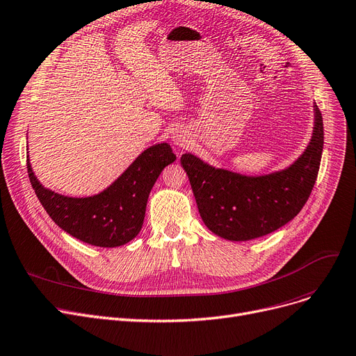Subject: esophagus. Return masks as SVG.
<instances>
[{
    "mask_svg": "<svg viewBox=\"0 0 356 356\" xmlns=\"http://www.w3.org/2000/svg\"><path fill=\"white\" fill-rule=\"evenodd\" d=\"M173 143L177 147H186L189 145V134L183 129H177L173 134Z\"/></svg>",
    "mask_w": 356,
    "mask_h": 356,
    "instance_id": "esophagus-1",
    "label": "esophagus"
}]
</instances>
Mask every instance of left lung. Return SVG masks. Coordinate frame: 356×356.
<instances>
[{
    "label": "left lung",
    "mask_w": 356,
    "mask_h": 356,
    "mask_svg": "<svg viewBox=\"0 0 356 356\" xmlns=\"http://www.w3.org/2000/svg\"><path fill=\"white\" fill-rule=\"evenodd\" d=\"M310 143L288 167L265 175H243L215 167L192 152L180 163L188 173L200 218L221 238L247 241L284 227L305 205L317 179L323 152V118L313 104Z\"/></svg>",
    "instance_id": "8db88e82"
}]
</instances>
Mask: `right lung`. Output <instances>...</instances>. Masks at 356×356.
Wrapping results in <instances>:
<instances>
[{
	"instance_id": "1",
	"label": "right lung",
	"mask_w": 356,
	"mask_h": 356,
	"mask_svg": "<svg viewBox=\"0 0 356 356\" xmlns=\"http://www.w3.org/2000/svg\"><path fill=\"white\" fill-rule=\"evenodd\" d=\"M176 160L167 143L151 145L111 186L84 197L56 193L38 180L27 156V173L42 207L54 222L75 238L97 247H119L143 228L147 202L163 168Z\"/></svg>"
}]
</instances>
